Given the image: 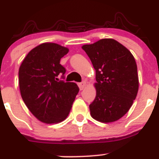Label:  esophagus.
<instances>
[{
    "instance_id": "esophagus-1",
    "label": "esophagus",
    "mask_w": 159,
    "mask_h": 159,
    "mask_svg": "<svg viewBox=\"0 0 159 159\" xmlns=\"http://www.w3.org/2000/svg\"><path fill=\"white\" fill-rule=\"evenodd\" d=\"M78 85H79V88H80V89L83 90L84 88H85V87H86V82H85V81H83L82 83H80Z\"/></svg>"
}]
</instances>
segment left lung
Segmentation results:
<instances>
[{
    "label": "left lung",
    "mask_w": 159,
    "mask_h": 159,
    "mask_svg": "<svg viewBox=\"0 0 159 159\" xmlns=\"http://www.w3.org/2000/svg\"><path fill=\"white\" fill-rule=\"evenodd\" d=\"M95 70L96 96L91 116L101 123L119 120L130 110L139 91L137 64L133 55L114 39L82 46Z\"/></svg>",
    "instance_id": "8db88e82"
}]
</instances>
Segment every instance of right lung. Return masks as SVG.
Listing matches in <instances>:
<instances>
[{"instance_id": "obj_1", "label": "right lung", "mask_w": 159, "mask_h": 159, "mask_svg": "<svg viewBox=\"0 0 159 159\" xmlns=\"http://www.w3.org/2000/svg\"><path fill=\"white\" fill-rule=\"evenodd\" d=\"M69 51L55 43L32 49L19 68L20 95L31 113L44 123H58L67 117L79 92L75 83L59 81L66 70L60 59Z\"/></svg>"}]
</instances>
